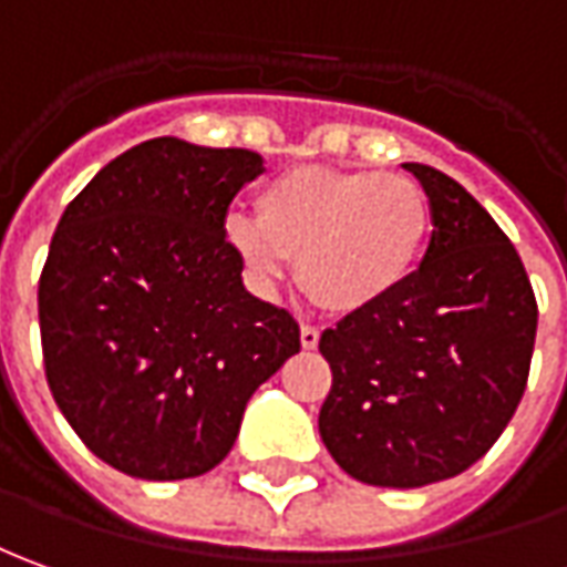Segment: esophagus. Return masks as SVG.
<instances>
[{
    "mask_svg": "<svg viewBox=\"0 0 567 567\" xmlns=\"http://www.w3.org/2000/svg\"><path fill=\"white\" fill-rule=\"evenodd\" d=\"M299 339H302V349H318V342H321V330H318V327H311V323H306V327L299 330Z\"/></svg>",
    "mask_w": 567,
    "mask_h": 567,
    "instance_id": "34e87169",
    "label": "esophagus"
}]
</instances>
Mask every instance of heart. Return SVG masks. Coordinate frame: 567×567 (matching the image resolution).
Wrapping results in <instances>:
<instances>
[{"mask_svg": "<svg viewBox=\"0 0 567 567\" xmlns=\"http://www.w3.org/2000/svg\"><path fill=\"white\" fill-rule=\"evenodd\" d=\"M432 237V206L408 175L296 166L256 197V218H225V240L259 287H275L290 256L299 284L336 315H364L404 290Z\"/></svg>", "mask_w": 567, "mask_h": 567, "instance_id": "b5f03b06", "label": "heart"}]
</instances>
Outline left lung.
<instances>
[{"instance_id":"1","label":"left lung","mask_w":567,"mask_h":567,"mask_svg":"<svg viewBox=\"0 0 567 567\" xmlns=\"http://www.w3.org/2000/svg\"><path fill=\"white\" fill-rule=\"evenodd\" d=\"M432 240L404 290L323 330L333 385L318 429L351 478L423 487L478 463L525 395L537 299L509 237L451 175L404 163Z\"/></svg>"}]
</instances>
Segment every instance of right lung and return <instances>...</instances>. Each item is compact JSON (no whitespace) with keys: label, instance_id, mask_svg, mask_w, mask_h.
Masks as SVG:
<instances>
[{"label":"right lung","instance_id":"add662e5","mask_svg":"<svg viewBox=\"0 0 567 567\" xmlns=\"http://www.w3.org/2000/svg\"><path fill=\"white\" fill-rule=\"evenodd\" d=\"M244 147L151 138L70 200L39 277L45 377L82 444L144 482L218 466L246 401L299 351L287 308L244 287L225 240Z\"/></svg>","mask_w":567,"mask_h":567}]
</instances>
